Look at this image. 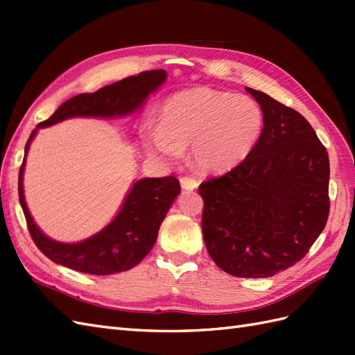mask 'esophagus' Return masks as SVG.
I'll return each instance as SVG.
<instances>
[{
	"mask_svg": "<svg viewBox=\"0 0 355 355\" xmlns=\"http://www.w3.org/2000/svg\"><path fill=\"white\" fill-rule=\"evenodd\" d=\"M180 183H182V187L183 189H195V187L198 186V180H195L193 177H182L180 178Z\"/></svg>",
	"mask_w": 355,
	"mask_h": 355,
	"instance_id": "34e87169",
	"label": "esophagus"
}]
</instances>
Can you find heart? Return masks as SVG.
<instances>
[{
    "label": "heart",
    "instance_id": "heart-1",
    "mask_svg": "<svg viewBox=\"0 0 355 355\" xmlns=\"http://www.w3.org/2000/svg\"><path fill=\"white\" fill-rule=\"evenodd\" d=\"M266 114L250 96L207 87L171 96L160 123L145 137L148 153L173 162L191 146V158L201 171L235 168L250 155L262 137Z\"/></svg>",
    "mask_w": 355,
    "mask_h": 355
}]
</instances>
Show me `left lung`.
Listing matches in <instances>:
<instances>
[{
    "label": "left lung",
    "instance_id": "1",
    "mask_svg": "<svg viewBox=\"0 0 355 355\" xmlns=\"http://www.w3.org/2000/svg\"><path fill=\"white\" fill-rule=\"evenodd\" d=\"M262 137L245 160L198 187L210 258L238 277H270L310 252L329 215V158L308 120L258 89Z\"/></svg>",
    "mask_w": 355,
    "mask_h": 355
}]
</instances>
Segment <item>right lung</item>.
<instances>
[{"mask_svg":"<svg viewBox=\"0 0 355 355\" xmlns=\"http://www.w3.org/2000/svg\"><path fill=\"white\" fill-rule=\"evenodd\" d=\"M164 79V70L141 71L137 76L125 78L94 93L74 96L64 102L47 120L37 123L36 128L55 125L74 116L112 117L128 114L139 108L149 93L155 92ZM35 132L36 130L27 140L26 154ZM24 163L26 158L19 168L18 193L33 243L53 262L89 275H114L137 266L154 247L158 229L173 200L182 191L180 182L172 175L139 180L110 225L82 243L62 244L45 236L30 216L22 189Z\"/></svg>","mask_w":355,"mask_h":355,"instance_id":"right-lung-1","label":"right lung"}]
</instances>
